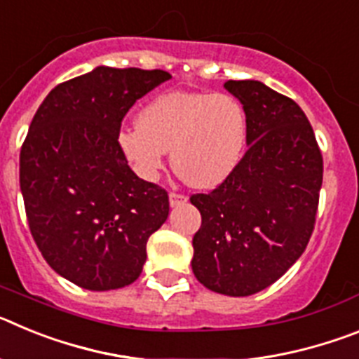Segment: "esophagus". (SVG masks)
Returning <instances> with one entry per match:
<instances>
[{
  "label": "esophagus",
  "instance_id": "1",
  "mask_svg": "<svg viewBox=\"0 0 359 359\" xmlns=\"http://www.w3.org/2000/svg\"><path fill=\"white\" fill-rule=\"evenodd\" d=\"M187 203V196H183V194H169V205L172 208H176V207H182V205H185Z\"/></svg>",
  "mask_w": 359,
  "mask_h": 359
}]
</instances>
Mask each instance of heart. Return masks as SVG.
Masks as SVG:
<instances>
[{
    "label": "heart",
    "instance_id": "heart-1",
    "mask_svg": "<svg viewBox=\"0 0 359 359\" xmlns=\"http://www.w3.org/2000/svg\"><path fill=\"white\" fill-rule=\"evenodd\" d=\"M246 135V111L236 97L169 91L140 111L138 126L120 129L116 145L145 182L158 180L170 151L174 170L189 185L208 190L236 170Z\"/></svg>",
    "mask_w": 359,
    "mask_h": 359
}]
</instances>
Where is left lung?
<instances>
[{
	"label": "left lung",
	"instance_id": "obj_1",
	"mask_svg": "<svg viewBox=\"0 0 359 359\" xmlns=\"http://www.w3.org/2000/svg\"><path fill=\"white\" fill-rule=\"evenodd\" d=\"M224 88L246 111L248 151L217 189L190 198L201 212L190 264L210 291L248 297L278 280L306 250L323 160L294 100L252 79Z\"/></svg>",
	"mask_w": 359,
	"mask_h": 359
}]
</instances>
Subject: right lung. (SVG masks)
<instances>
[{"label": "right lung", "mask_w": 359, "mask_h": 359, "mask_svg": "<svg viewBox=\"0 0 359 359\" xmlns=\"http://www.w3.org/2000/svg\"><path fill=\"white\" fill-rule=\"evenodd\" d=\"M169 79L97 66L55 86L32 120L19 156L28 226L53 271L84 290L133 284L167 221L169 196L129 169L116 135L133 104Z\"/></svg>", "instance_id": "right-lung-1"}]
</instances>
